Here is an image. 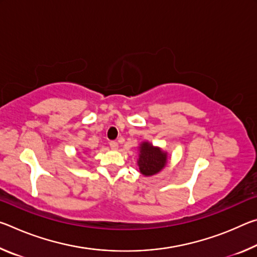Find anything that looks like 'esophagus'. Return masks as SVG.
Returning <instances> with one entry per match:
<instances>
[{
	"label": "esophagus",
	"instance_id": "esophagus-1",
	"mask_svg": "<svg viewBox=\"0 0 257 257\" xmlns=\"http://www.w3.org/2000/svg\"><path fill=\"white\" fill-rule=\"evenodd\" d=\"M108 145H110V147L112 150H118V147H119V145H118V143L116 142H114V141H112V142H110L108 143Z\"/></svg>",
	"mask_w": 257,
	"mask_h": 257
}]
</instances>
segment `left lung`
<instances>
[{"label": "left lung", "instance_id": "1", "mask_svg": "<svg viewBox=\"0 0 257 257\" xmlns=\"http://www.w3.org/2000/svg\"><path fill=\"white\" fill-rule=\"evenodd\" d=\"M138 167L142 175L146 177L156 175L165 167L168 161L167 152H163L160 147H155L149 142H143L139 145Z\"/></svg>", "mask_w": 257, "mask_h": 257}]
</instances>
